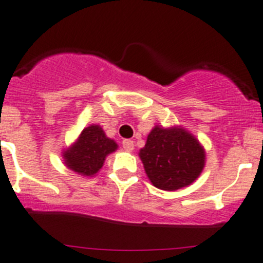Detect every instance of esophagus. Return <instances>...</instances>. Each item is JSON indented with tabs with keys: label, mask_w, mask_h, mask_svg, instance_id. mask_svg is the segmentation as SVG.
I'll return each instance as SVG.
<instances>
[{
	"label": "esophagus",
	"mask_w": 263,
	"mask_h": 263,
	"mask_svg": "<svg viewBox=\"0 0 263 263\" xmlns=\"http://www.w3.org/2000/svg\"><path fill=\"white\" fill-rule=\"evenodd\" d=\"M122 146H123L124 150L131 153V151L135 148V144L132 140H123V141H122Z\"/></svg>",
	"instance_id": "obj_1"
}]
</instances>
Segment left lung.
Returning a JSON list of instances; mask_svg holds the SVG:
<instances>
[{
    "mask_svg": "<svg viewBox=\"0 0 263 263\" xmlns=\"http://www.w3.org/2000/svg\"><path fill=\"white\" fill-rule=\"evenodd\" d=\"M148 179L155 187L176 191L196 181L205 165V151L200 142L179 127L156 126L140 150Z\"/></svg>",
    "mask_w": 263,
    "mask_h": 263,
    "instance_id": "1",
    "label": "left lung"
}]
</instances>
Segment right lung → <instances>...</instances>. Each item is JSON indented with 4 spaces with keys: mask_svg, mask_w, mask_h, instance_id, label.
<instances>
[{
    "mask_svg": "<svg viewBox=\"0 0 263 263\" xmlns=\"http://www.w3.org/2000/svg\"><path fill=\"white\" fill-rule=\"evenodd\" d=\"M117 150V144L105 136L99 126L86 127L78 141L63 153L66 165L82 176L91 177L99 172L108 154Z\"/></svg>",
    "mask_w": 263,
    "mask_h": 263,
    "instance_id": "right-lung-1",
    "label": "right lung"
}]
</instances>
